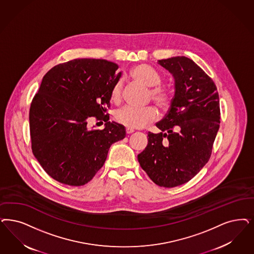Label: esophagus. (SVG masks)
Listing matches in <instances>:
<instances>
[{
	"instance_id": "esophagus-1",
	"label": "esophagus",
	"mask_w": 254,
	"mask_h": 254,
	"mask_svg": "<svg viewBox=\"0 0 254 254\" xmlns=\"http://www.w3.org/2000/svg\"><path fill=\"white\" fill-rule=\"evenodd\" d=\"M126 132H127V134H131V133L134 132V129L130 128V127H127L126 128Z\"/></svg>"
}]
</instances>
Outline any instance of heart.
<instances>
[{"instance_id":"b5f03b06","label":"heart","mask_w":254,"mask_h":254,"mask_svg":"<svg viewBox=\"0 0 254 254\" xmlns=\"http://www.w3.org/2000/svg\"><path fill=\"white\" fill-rule=\"evenodd\" d=\"M131 76L133 79L143 85L152 88L150 96L158 108L161 110H168L171 107L173 102V94L166 88L159 87L162 82V78L153 67L146 64H140L132 68ZM122 87V80H117L111 93V98L114 102H119L121 100ZM114 117L117 122L125 127L141 128L158 118V112L152 106L143 108L125 106L115 113Z\"/></svg>"}]
</instances>
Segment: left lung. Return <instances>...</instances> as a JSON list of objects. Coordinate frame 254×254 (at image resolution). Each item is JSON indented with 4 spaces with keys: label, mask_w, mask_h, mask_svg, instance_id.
<instances>
[{
    "label": "left lung",
    "mask_w": 254,
    "mask_h": 254,
    "mask_svg": "<svg viewBox=\"0 0 254 254\" xmlns=\"http://www.w3.org/2000/svg\"><path fill=\"white\" fill-rule=\"evenodd\" d=\"M175 78V93L161 130L148 132V144L138 155L155 184L174 188L192 179L211 157L220 124L219 94L213 79L185 56L159 60Z\"/></svg>",
    "instance_id": "1"
}]
</instances>
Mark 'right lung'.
<instances>
[{"label":"right lung","instance_id":"right-lung-1","mask_svg":"<svg viewBox=\"0 0 254 254\" xmlns=\"http://www.w3.org/2000/svg\"><path fill=\"white\" fill-rule=\"evenodd\" d=\"M118 65L102 59H74L43 77L30 107L32 151L45 172L62 184H87L104 165L111 145L126 137L123 125L109 122ZM91 117L106 122L89 130Z\"/></svg>","mask_w":254,"mask_h":254}]
</instances>
